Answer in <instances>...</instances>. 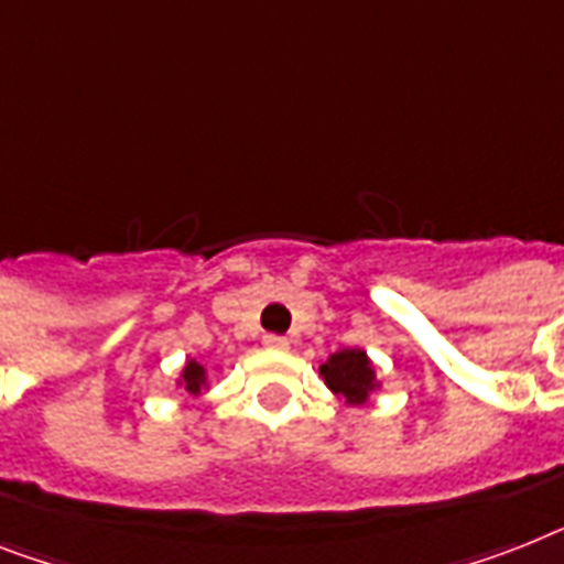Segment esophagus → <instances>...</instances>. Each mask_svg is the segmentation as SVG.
<instances>
[{
    "label": "esophagus",
    "mask_w": 564,
    "mask_h": 564,
    "mask_svg": "<svg viewBox=\"0 0 564 564\" xmlns=\"http://www.w3.org/2000/svg\"><path fill=\"white\" fill-rule=\"evenodd\" d=\"M264 348H271V351H288L291 343H288L285 337H279V334H268V337H264Z\"/></svg>",
    "instance_id": "34e87169"
}]
</instances>
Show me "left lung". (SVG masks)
<instances>
[{
  "instance_id": "obj_1",
  "label": "left lung",
  "mask_w": 564,
  "mask_h": 564,
  "mask_svg": "<svg viewBox=\"0 0 564 564\" xmlns=\"http://www.w3.org/2000/svg\"><path fill=\"white\" fill-rule=\"evenodd\" d=\"M319 371H323L328 389L337 392L339 398H346L348 403H366V398L375 392V369H371L366 351L343 348L332 355V360Z\"/></svg>"
}]
</instances>
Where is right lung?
<instances>
[{"label": "right lung", "instance_id": "1", "mask_svg": "<svg viewBox=\"0 0 564 564\" xmlns=\"http://www.w3.org/2000/svg\"><path fill=\"white\" fill-rule=\"evenodd\" d=\"M202 383H204V369L198 362H187V369H184V389L189 394H198L202 392Z\"/></svg>", "mask_w": 564, "mask_h": 564}]
</instances>
